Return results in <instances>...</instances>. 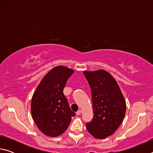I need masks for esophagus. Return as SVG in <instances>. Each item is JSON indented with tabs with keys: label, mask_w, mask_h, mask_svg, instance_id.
Instances as JSON below:
<instances>
[{
	"label": "esophagus",
	"mask_w": 153,
	"mask_h": 153,
	"mask_svg": "<svg viewBox=\"0 0 153 153\" xmlns=\"http://www.w3.org/2000/svg\"><path fill=\"white\" fill-rule=\"evenodd\" d=\"M82 113V110H78V111H77V112H76V115H80V114H81Z\"/></svg>",
	"instance_id": "1"
}]
</instances>
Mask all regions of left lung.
Instances as JSON below:
<instances>
[{
	"label": "left lung",
	"instance_id": "1",
	"mask_svg": "<svg viewBox=\"0 0 153 153\" xmlns=\"http://www.w3.org/2000/svg\"><path fill=\"white\" fill-rule=\"evenodd\" d=\"M91 88L94 117L86 123L88 132L97 139L111 136L122 123L126 103L117 82L108 71H83Z\"/></svg>",
	"mask_w": 153,
	"mask_h": 153
}]
</instances>
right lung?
I'll list each match as a JSON object with an SVG mask.
<instances>
[{"instance_id":"obj_1","label":"right lung","mask_w":153,"mask_h":153,"mask_svg":"<svg viewBox=\"0 0 153 153\" xmlns=\"http://www.w3.org/2000/svg\"><path fill=\"white\" fill-rule=\"evenodd\" d=\"M74 72L68 67H55L45 75L33 92L31 113L36 125L46 136L61 135L75 116L63 94L67 80Z\"/></svg>"}]
</instances>
